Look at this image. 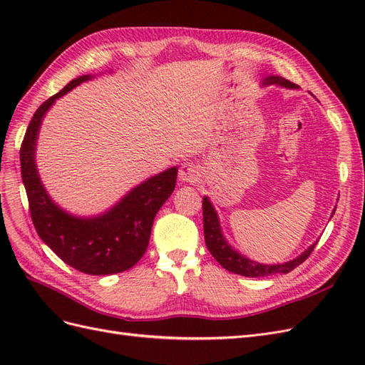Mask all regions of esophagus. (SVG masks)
I'll return each instance as SVG.
<instances>
[{
	"label": "esophagus",
	"mask_w": 365,
	"mask_h": 365,
	"mask_svg": "<svg viewBox=\"0 0 365 365\" xmlns=\"http://www.w3.org/2000/svg\"><path fill=\"white\" fill-rule=\"evenodd\" d=\"M178 176H180V180L182 182L196 184L197 181H200V178H201V172H200V169H197V165H195L190 161H187V163L181 164Z\"/></svg>",
	"instance_id": "esophagus-1"
}]
</instances>
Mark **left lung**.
Returning a JSON list of instances; mask_svg holds the SVG:
<instances>
[{"label": "left lung", "instance_id": "8db88e82", "mask_svg": "<svg viewBox=\"0 0 365 365\" xmlns=\"http://www.w3.org/2000/svg\"><path fill=\"white\" fill-rule=\"evenodd\" d=\"M269 83H279L286 88H297L295 83L283 79V77L279 76H271L264 79V85ZM335 213V212H334ZM202 217H204V237H205V245L210 251V254L219 262L220 267H224L227 271L235 272L239 275H244V277H264V275H272V274H288L294 268H297L298 264H302L311 252L314 251L315 245L309 247L302 256H298L297 259L283 263V264H262L257 262H252L244 256H240L239 252L235 250H231V247L227 244L222 233H220V227H219V219L215 212L213 205L210 204L207 197H204L202 201Z\"/></svg>", "mask_w": 365, "mask_h": 365}]
</instances>
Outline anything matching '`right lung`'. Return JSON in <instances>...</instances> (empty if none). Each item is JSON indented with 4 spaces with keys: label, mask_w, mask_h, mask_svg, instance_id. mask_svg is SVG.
Wrapping results in <instances>:
<instances>
[{
    "label": "right lung",
    "mask_w": 365,
    "mask_h": 365,
    "mask_svg": "<svg viewBox=\"0 0 365 365\" xmlns=\"http://www.w3.org/2000/svg\"><path fill=\"white\" fill-rule=\"evenodd\" d=\"M88 79L90 76L77 77L36 109L19 150L21 176L39 237L74 269L90 275H108L132 268L146 252L153 219L175 190L178 169L172 168L152 176L102 216L79 219L54 205L39 181L35 165L38 130L51 103Z\"/></svg>",
    "instance_id": "obj_1"
}]
</instances>
